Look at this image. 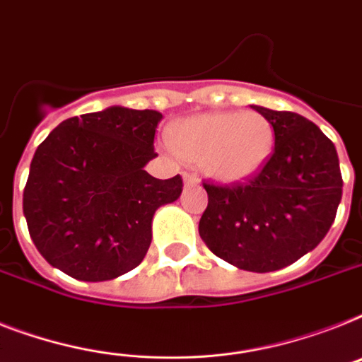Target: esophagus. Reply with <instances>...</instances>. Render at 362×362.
I'll return each mask as SVG.
<instances>
[{
  "mask_svg": "<svg viewBox=\"0 0 362 362\" xmlns=\"http://www.w3.org/2000/svg\"><path fill=\"white\" fill-rule=\"evenodd\" d=\"M184 182H186V186H195L199 178H197L195 173H184Z\"/></svg>",
  "mask_w": 362,
  "mask_h": 362,
  "instance_id": "esophagus-1",
  "label": "esophagus"
}]
</instances>
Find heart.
Here are the masks:
<instances>
[{
  "label": "heart",
  "instance_id": "heart-1",
  "mask_svg": "<svg viewBox=\"0 0 362 362\" xmlns=\"http://www.w3.org/2000/svg\"><path fill=\"white\" fill-rule=\"evenodd\" d=\"M272 122L258 111L210 113L184 120L175 134V151L204 165L219 182H242L257 175L273 152Z\"/></svg>",
  "mask_w": 362,
  "mask_h": 362
}]
</instances>
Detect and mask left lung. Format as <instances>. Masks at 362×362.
<instances>
[{
  "instance_id": "8db88e82",
  "label": "left lung",
  "mask_w": 362,
  "mask_h": 362,
  "mask_svg": "<svg viewBox=\"0 0 362 362\" xmlns=\"http://www.w3.org/2000/svg\"><path fill=\"white\" fill-rule=\"evenodd\" d=\"M252 110L272 122V156L247 182H202L208 206L199 234L225 262L267 273L324 240L342 199V175L333 141L314 122L292 111Z\"/></svg>"
}]
</instances>
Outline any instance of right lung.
I'll list each match as a JSON object with an SVG mask.
<instances>
[{
  "label": "right lung",
  "instance_id": "obj_1",
  "mask_svg": "<svg viewBox=\"0 0 362 362\" xmlns=\"http://www.w3.org/2000/svg\"><path fill=\"white\" fill-rule=\"evenodd\" d=\"M163 115L113 105L63 120L38 145L23 189L35 247L54 267L87 283L139 266L152 242V217L182 193V176L154 178Z\"/></svg>",
  "mask_w": 362,
  "mask_h": 362
}]
</instances>
